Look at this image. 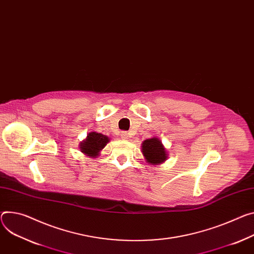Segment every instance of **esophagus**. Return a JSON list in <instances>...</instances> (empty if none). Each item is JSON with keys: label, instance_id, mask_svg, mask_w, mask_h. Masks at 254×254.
Instances as JSON below:
<instances>
[{"label": "esophagus", "instance_id": "esophagus-1", "mask_svg": "<svg viewBox=\"0 0 254 254\" xmlns=\"http://www.w3.org/2000/svg\"><path fill=\"white\" fill-rule=\"evenodd\" d=\"M121 136L123 137V139L127 140V139H128V132H127V131H122Z\"/></svg>", "mask_w": 254, "mask_h": 254}]
</instances>
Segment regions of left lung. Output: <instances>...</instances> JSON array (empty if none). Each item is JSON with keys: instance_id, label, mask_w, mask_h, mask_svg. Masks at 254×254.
Segmentation results:
<instances>
[{"instance_id": "obj_1", "label": "left lung", "mask_w": 254, "mask_h": 254, "mask_svg": "<svg viewBox=\"0 0 254 254\" xmlns=\"http://www.w3.org/2000/svg\"><path fill=\"white\" fill-rule=\"evenodd\" d=\"M142 152L147 160V162L152 164H160L164 162L167 158L165 148L162 143L156 137L144 141L142 144Z\"/></svg>"}]
</instances>
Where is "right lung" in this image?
<instances>
[{"mask_svg": "<svg viewBox=\"0 0 254 254\" xmlns=\"http://www.w3.org/2000/svg\"><path fill=\"white\" fill-rule=\"evenodd\" d=\"M108 137L98 132H90L87 139L81 143V151L89 157H97L100 150L104 148L108 142Z\"/></svg>", "mask_w": 254, "mask_h": 254, "instance_id": "obj_1", "label": "right lung"}]
</instances>
